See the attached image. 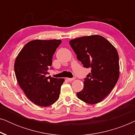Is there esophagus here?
Returning a JSON list of instances; mask_svg holds the SVG:
<instances>
[{"label":"esophagus","instance_id":"34e87169","mask_svg":"<svg viewBox=\"0 0 135 135\" xmlns=\"http://www.w3.org/2000/svg\"><path fill=\"white\" fill-rule=\"evenodd\" d=\"M68 80L71 82V81H73L74 80H75V78H68Z\"/></svg>","mask_w":135,"mask_h":135}]
</instances>
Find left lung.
<instances>
[{"mask_svg":"<svg viewBox=\"0 0 135 135\" xmlns=\"http://www.w3.org/2000/svg\"><path fill=\"white\" fill-rule=\"evenodd\" d=\"M69 44L84 67L91 69L85 79L83 90L77 93V97L90 104L101 102L119 77V55L115 48L99 35L74 38Z\"/></svg>","mask_w":135,"mask_h":135,"instance_id":"1","label":"left lung"}]
</instances>
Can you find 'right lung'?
Listing matches in <instances>:
<instances>
[{
    "label": "right lung",
    "instance_id": "obj_1",
    "mask_svg": "<svg viewBox=\"0 0 135 135\" xmlns=\"http://www.w3.org/2000/svg\"><path fill=\"white\" fill-rule=\"evenodd\" d=\"M61 43L60 39L32 40L24 46L15 61L18 84L27 98L37 106H49L60 97L64 79L47 77L46 74Z\"/></svg>",
    "mask_w": 135,
    "mask_h": 135
}]
</instances>
